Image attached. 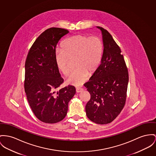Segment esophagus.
<instances>
[{
  "label": "esophagus",
  "mask_w": 156,
  "mask_h": 156,
  "mask_svg": "<svg viewBox=\"0 0 156 156\" xmlns=\"http://www.w3.org/2000/svg\"><path fill=\"white\" fill-rule=\"evenodd\" d=\"M83 88L77 87V88H76V92H77V93H80V92H81L82 91H83Z\"/></svg>",
  "instance_id": "obj_1"
}]
</instances>
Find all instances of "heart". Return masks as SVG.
<instances>
[{"mask_svg":"<svg viewBox=\"0 0 156 156\" xmlns=\"http://www.w3.org/2000/svg\"><path fill=\"white\" fill-rule=\"evenodd\" d=\"M62 49L55 53L58 69L64 75L70 72V60H75L77 68L67 79V83L76 86H81L90 74L99 67L103 53V44L98 37L77 35L62 42Z\"/></svg>","mask_w":156,"mask_h":156,"instance_id":"1","label":"heart"}]
</instances>
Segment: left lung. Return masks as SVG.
<instances>
[{"label":"left lung","mask_w":156,"mask_h":156,"mask_svg":"<svg viewBox=\"0 0 156 156\" xmlns=\"http://www.w3.org/2000/svg\"><path fill=\"white\" fill-rule=\"evenodd\" d=\"M102 32L104 50L100 66L84 85L90 94L86 105L87 118L96 124L113 121L124 106L128 84V69L119 47L108 31Z\"/></svg>","instance_id":"8db88e82"}]
</instances>
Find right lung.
Masks as SVG:
<instances>
[{
  "mask_svg": "<svg viewBox=\"0 0 156 156\" xmlns=\"http://www.w3.org/2000/svg\"><path fill=\"white\" fill-rule=\"evenodd\" d=\"M69 32L60 28L45 30L34 42L26 59L25 91L32 112L45 123L62 120L76 94L75 87L70 85L55 91L63 82L55 60V48Z\"/></svg>",
  "mask_w": 156,
  "mask_h": 156,
  "instance_id": "obj_1",
  "label": "right lung"
}]
</instances>
